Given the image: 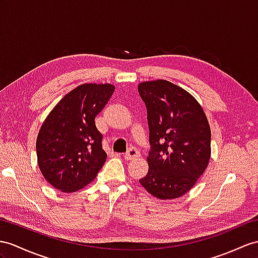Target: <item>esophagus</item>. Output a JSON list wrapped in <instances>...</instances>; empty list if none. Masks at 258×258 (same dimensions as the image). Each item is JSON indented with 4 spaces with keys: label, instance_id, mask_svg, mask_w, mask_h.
I'll return each instance as SVG.
<instances>
[{
    "label": "esophagus",
    "instance_id": "obj_1",
    "mask_svg": "<svg viewBox=\"0 0 258 258\" xmlns=\"http://www.w3.org/2000/svg\"><path fill=\"white\" fill-rule=\"evenodd\" d=\"M139 156H140L139 150L133 147V148H129V150L127 151V153H125V155H124V159L127 161H130V160L139 158Z\"/></svg>",
    "mask_w": 258,
    "mask_h": 258
}]
</instances>
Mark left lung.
Listing matches in <instances>:
<instances>
[{
  "mask_svg": "<svg viewBox=\"0 0 258 258\" xmlns=\"http://www.w3.org/2000/svg\"><path fill=\"white\" fill-rule=\"evenodd\" d=\"M149 124V171L140 184L159 199L183 196L208 166L211 131L199 103L165 80L138 86Z\"/></svg>",
  "mask_w": 258,
  "mask_h": 258,
  "instance_id": "1",
  "label": "left lung"
}]
</instances>
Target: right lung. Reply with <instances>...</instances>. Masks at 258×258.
<instances>
[{"instance_id": "right-lung-1", "label": "right lung", "mask_w": 258, "mask_h": 258, "mask_svg": "<svg viewBox=\"0 0 258 258\" xmlns=\"http://www.w3.org/2000/svg\"><path fill=\"white\" fill-rule=\"evenodd\" d=\"M115 86L82 84L55 105L36 142L38 166L49 184L63 192L82 189L96 177L107 158L95 117Z\"/></svg>"}]
</instances>
